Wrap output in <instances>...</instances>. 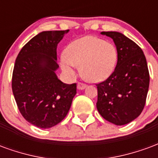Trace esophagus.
Here are the masks:
<instances>
[{"label": "esophagus", "mask_w": 158, "mask_h": 158, "mask_svg": "<svg viewBox=\"0 0 158 158\" xmlns=\"http://www.w3.org/2000/svg\"><path fill=\"white\" fill-rule=\"evenodd\" d=\"M77 88L78 89H84L86 88V85L85 84H83V83H78V85H77Z\"/></svg>", "instance_id": "1"}]
</instances>
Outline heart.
<instances>
[{
	"label": "heart",
	"instance_id": "obj_1",
	"mask_svg": "<svg viewBox=\"0 0 158 158\" xmlns=\"http://www.w3.org/2000/svg\"><path fill=\"white\" fill-rule=\"evenodd\" d=\"M117 62L118 52L113 44L95 36H85L67 45L65 56L61 57V68L73 77L76 66H80L81 75L86 81L99 83L113 73Z\"/></svg>",
	"mask_w": 158,
	"mask_h": 158
}]
</instances>
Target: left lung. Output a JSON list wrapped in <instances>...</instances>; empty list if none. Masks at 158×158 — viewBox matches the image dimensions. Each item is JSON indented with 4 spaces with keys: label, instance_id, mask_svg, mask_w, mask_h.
Masks as SVG:
<instances>
[{
    "label": "left lung",
    "instance_id": "left-lung-1",
    "mask_svg": "<svg viewBox=\"0 0 158 158\" xmlns=\"http://www.w3.org/2000/svg\"><path fill=\"white\" fill-rule=\"evenodd\" d=\"M101 35L113 39L118 62L109 78L96 85V108L106 121L124 125L138 118L146 104L150 83L147 62L141 48L122 33Z\"/></svg>",
    "mask_w": 158,
    "mask_h": 158
}]
</instances>
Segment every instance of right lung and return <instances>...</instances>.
Masks as SVG:
<instances>
[{"label": "right lung", "instance_id": "add662e5", "mask_svg": "<svg viewBox=\"0 0 158 158\" xmlns=\"http://www.w3.org/2000/svg\"><path fill=\"white\" fill-rule=\"evenodd\" d=\"M69 30L43 31L20 51L12 73L13 96L23 117L33 125L49 129L69 113L76 84L67 85L56 71V47Z\"/></svg>", "mask_w": 158, "mask_h": 158}]
</instances>
